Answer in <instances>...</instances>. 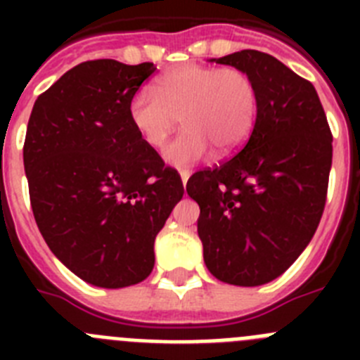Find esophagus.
Here are the masks:
<instances>
[{"label":"esophagus","mask_w":360,"mask_h":360,"mask_svg":"<svg viewBox=\"0 0 360 360\" xmlns=\"http://www.w3.org/2000/svg\"><path fill=\"white\" fill-rule=\"evenodd\" d=\"M189 176H191V171H189V169H184V171H180V178H182V184H184V187L187 186V180H189Z\"/></svg>","instance_id":"esophagus-1"}]
</instances>
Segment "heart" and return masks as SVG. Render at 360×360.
Masks as SVG:
<instances>
[{
  "label": "heart",
  "instance_id": "1",
  "mask_svg": "<svg viewBox=\"0 0 360 360\" xmlns=\"http://www.w3.org/2000/svg\"><path fill=\"white\" fill-rule=\"evenodd\" d=\"M259 95L240 68L187 65L162 73L155 91L142 88L129 101V122L142 141L162 148L182 120L186 128L164 151V160L186 167L207 157H227L247 142L256 124Z\"/></svg>",
  "mask_w": 360,
  "mask_h": 360
}]
</instances>
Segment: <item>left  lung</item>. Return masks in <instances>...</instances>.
I'll list each match as a JSON object with an SVG mask.
<instances>
[{"mask_svg": "<svg viewBox=\"0 0 360 360\" xmlns=\"http://www.w3.org/2000/svg\"><path fill=\"white\" fill-rule=\"evenodd\" d=\"M211 61L249 73L259 108L245 148L193 174L186 189L200 205L209 272L229 285L259 287L297 259L319 225L332 133L316 88L276 57L241 50Z\"/></svg>", "mask_w": 360, "mask_h": 360, "instance_id": "8db88e82", "label": "left lung"}]
</instances>
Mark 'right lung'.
<instances>
[{"label": "right lung", "mask_w": 360, "mask_h": 360, "mask_svg": "<svg viewBox=\"0 0 360 360\" xmlns=\"http://www.w3.org/2000/svg\"><path fill=\"white\" fill-rule=\"evenodd\" d=\"M153 63L73 66L32 108L23 164L34 218L53 256L101 288L144 281L155 238L184 196L176 171L129 122Z\"/></svg>", "instance_id": "right-lung-1"}]
</instances>
